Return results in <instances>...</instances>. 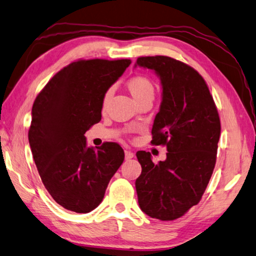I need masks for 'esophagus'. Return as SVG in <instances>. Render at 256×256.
Returning a JSON list of instances; mask_svg holds the SVG:
<instances>
[{
    "label": "esophagus",
    "mask_w": 256,
    "mask_h": 256,
    "mask_svg": "<svg viewBox=\"0 0 256 256\" xmlns=\"http://www.w3.org/2000/svg\"><path fill=\"white\" fill-rule=\"evenodd\" d=\"M134 157V154H133V152H131V150H125V160H131V158H133Z\"/></svg>",
    "instance_id": "esophagus-1"
}]
</instances>
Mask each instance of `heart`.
Here are the masks:
<instances>
[{
  "label": "heart",
  "instance_id": "obj_1",
  "mask_svg": "<svg viewBox=\"0 0 256 256\" xmlns=\"http://www.w3.org/2000/svg\"><path fill=\"white\" fill-rule=\"evenodd\" d=\"M126 86L130 91V94H132V96L138 103L146 99V98H154V92H155L154 84L148 78L144 77V76H136V77L131 78L126 82ZM111 96H112V88L108 89L104 96H103V100H102L103 108L106 106Z\"/></svg>",
  "mask_w": 256,
  "mask_h": 256
}]
</instances>
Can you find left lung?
<instances>
[{
	"label": "left lung",
	"instance_id": "8db88e82",
	"mask_svg": "<svg viewBox=\"0 0 256 256\" xmlns=\"http://www.w3.org/2000/svg\"><path fill=\"white\" fill-rule=\"evenodd\" d=\"M135 66L154 70L162 99L152 128V144L165 145L158 164L138 150L142 174L135 182L140 208L162 221L180 218L201 200L216 160L221 133L218 110L197 70L167 56L138 57Z\"/></svg>",
	"mask_w": 256,
	"mask_h": 256
}]
</instances>
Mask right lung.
Returning a JSON list of instances; mask_svg holds the SVG:
<instances>
[{
	"label": "right lung",
	"mask_w": 256,
	"mask_h": 256,
	"mask_svg": "<svg viewBox=\"0 0 256 256\" xmlns=\"http://www.w3.org/2000/svg\"><path fill=\"white\" fill-rule=\"evenodd\" d=\"M130 64V59H80L58 72L36 96L28 131L32 158L47 192L64 209H96L124 160L118 144L88 148L84 133L100 122L103 96Z\"/></svg>",
	"instance_id": "add662e5"
}]
</instances>
